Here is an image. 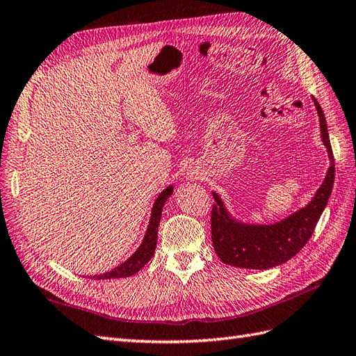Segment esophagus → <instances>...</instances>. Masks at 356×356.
Segmentation results:
<instances>
[{
	"mask_svg": "<svg viewBox=\"0 0 356 356\" xmlns=\"http://www.w3.org/2000/svg\"><path fill=\"white\" fill-rule=\"evenodd\" d=\"M187 177H188V179H197L199 178V172L197 170H188L187 172Z\"/></svg>",
	"mask_w": 356,
	"mask_h": 356,
	"instance_id": "esophagus-1",
	"label": "esophagus"
}]
</instances>
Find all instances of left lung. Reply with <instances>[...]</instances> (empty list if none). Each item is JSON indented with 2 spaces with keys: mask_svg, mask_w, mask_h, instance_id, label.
<instances>
[{
  "mask_svg": "<svg viewBox=\"0 0 356 356\" xmlns=\"http://www.w3.org/2000/svg\"><path fill=\"white\" fill-rule=\"evenodd\" d=\"M320 119L322 142L326 146L331 166L314 197L289 218L272 225H250L234 219L220 196L213 192L216 204L211 210V240L216 254L225 264L240 268L266 270L289 261L308 243L332 192L335 166L329 142L325 113L313 98Z\"/></svg>",
  "mask_w": 356,
  "mask_h": 356,
  "instance_id": "left-lung-1",
  "label": "left lung"
}]
</instances>
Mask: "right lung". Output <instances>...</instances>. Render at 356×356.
Listing matches in <instances>:
<instances>
[{
	"instance_id": "add662e5",
	"label": "right lung",
	"mask_w": 356,
	"mask_h": 356,
	"mask_svg": "<svg viewBox=\"0 0 356 356\" xmlns=\"http://www.w3.org/2000/svg\"><path fill=\"white\" fill-rule=\"evenodd\" d=\"M173 193V187L169 186L163 190V192L159 195V197L155 199L152 211H151V219L148 229H146V234L143 237L142 245L137 248L136 252L129 257L127 261L122 264H119L118 267L113 268L110 272H106L102 275H93V280H113V278H128V276L136 275L140 268L149 261L155 252V246H157V234H159V225L161 219V211L163 207L166 204L169 196Z\"/></svg>"
}]
</instances>
